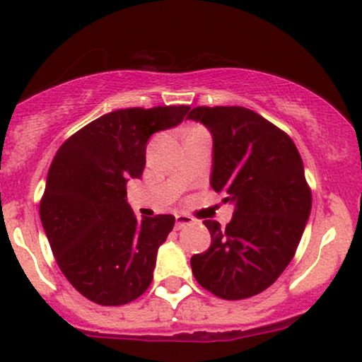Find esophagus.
Wrapping results in <instances>:
<instances>
[{
	"instance_id": "esophagus-1",
	"label": "esophagus",
	"mask_w": 362,
	"mask_h": 362,
	"mask_svg": "<svg viewBox=\"0 0 362 362\" xmlns=\"http://www.w3.org/2000/svg\"><path fill=\"white\" fill-rule=\"evenodd\" d=\"M190 223H194V218H192L190 215H185V214H177L175 215V228H177V230H180V228H184L185 226H190Z\"/></svg>"
}]
</instances>
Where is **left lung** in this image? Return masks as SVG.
Here are the masks:
<instances>
[{"instance_id": "left-lung-1", "label": "left lung", "mask_w": 362, "mask_h": 362, "mask_svg": "<svg viewBox=\"0 0 362 362\" xmlns=\"http://www.w3.org/2000/svg\"><path fill=\"white\" fill-rule=\"evenodd\" d=\"M189 118L212 135L210 185L234 205L226 228L204 221L210 247L190 259L197 282L221 299L252 297L294 257L313 195L294 141L244 107H197Z\"/></svg>"}]
</instances>
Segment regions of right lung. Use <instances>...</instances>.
I'll return each instance as SVG.
<instances>
[{
  "label": "right lung",
  "mask_w": 362,
  "mask_h": 362,
  "mask_svg": "<svg viewBox=\"0 0 362 362\" xmlns=\"http://www.w3.org/2000/svg\"><path fill=\"white\" fill-rule=\"evenodd\" d=\"M189 110H117L71 135L54 155L40 218L58 267L86 299L122 305L148 289L175 217L139 221L127 202V182L144 173L150 136L177 127Z\"/></svg>",
  "instance_id": "1"
}]
</instances>
